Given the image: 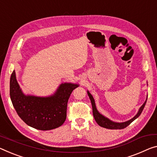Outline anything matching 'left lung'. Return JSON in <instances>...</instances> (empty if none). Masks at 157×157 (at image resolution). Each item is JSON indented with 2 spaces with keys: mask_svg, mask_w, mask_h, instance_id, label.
I'll use <instances>...</instances> for the list:
<instances>
[{
  "mask_svg": "<svg viewBox=\"0 0 157 157\" xmlns=\"http://www.w3.org/2000/svg\"><path fill=\"white\" fill-rule=\"evenodd\" d=\"M88 95L89 96V98H90V100L91 101V104H92L93 114V117H94V119H95V121L97 122V124L100 126L105 128H108V129H123V128H124L127 127L128 126H129V125L131 124L135 119H136L141 114V113H142V112H143L144 106H145V104L147 102V99H146L145 102H144L143 105H142L140 108L139 109L138 112L137 113V114L132 119H130L129 121H126V122L117 123V122L112 121H111L109 119H107V117H104L102 114H101L98 111L97 108H96L95 100H94V98L92 96V95L89 93V91H88Z\"/></svg>",
  "mask_w": 157,
  "mask_h": 157,
  "instance_id": "8db88e82",
  "label": "left lung"
}]
</instances>
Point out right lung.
Wrapping results in <instances>:
<instances>
[{
    "mask_svg": "<svg viewBox=\"0 0 157 157\" xmlns=\"http://www.w3.org/2000/svg\"><path fill=\"white\" fill-rule=\"evenodd\" d=\"M78 84H60L54 95L48 97L25 95L16 79L14 70L10 81V95L13 107L28 126L40 131H49L61 126L67 118V102Z\"/></svg>",
    "mask_w": 157,
    "mask_h": 157,
    "instance_id": "1",
    "label": "right lung"
}]
</instances>
